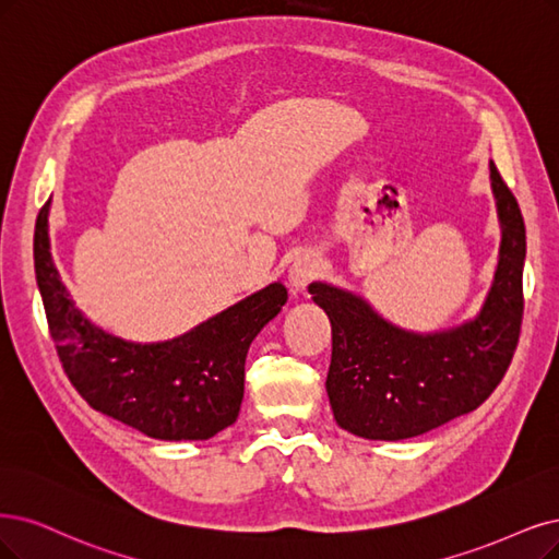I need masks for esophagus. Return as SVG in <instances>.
I'll use <instances>...</instances> for the list:
<instances>
[{
	"label": "esophagus",
	"mask_w": 559,
	"mask_h": 559,
	"mask_svg": "<svg viewBox=\"0 0 559 559\" xmlns=\"http://www.w3.org/2000/svg\"><path fill=\"white\" fill-rule=\"evenodd\" d=\"M320 274V258L316 253H301L293 266H290V285L295 290H304V287L316 281Z\"/></svg>",
	"instance_id": "esophagus-1"
}]
</instances>
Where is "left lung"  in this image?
<instances>
[{"instance_id":"8db88e82","label":"left lung","mask_w":559,"mask_h":559,"mask_svg":"<svg viewBox=\"0 0 559 559\" xmlns=\"http://www.w3.org/2000/svg\"><path fill=\"white\" fill-rule=\"evenodd\" d=\"M502 221L500 264L481 316L442 334L417 336L326 283L308 285L332 322L326 394L341 428L366 440H405L477 409L511 366L525 311V223L490 163Z\"/></svg>"}]
</instances>
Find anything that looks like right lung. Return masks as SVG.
Listing matches in <instances>:
<instances>
[{
    "label": "right lung",
    "mask_w": 559,
    "mask_h": 559,
    "mask_svg": "<svg viewBox=\"0 0 559 559\" xmlns=\"http://www.w3.org/2000/svg\"><path fill=\"white\" fill-rule=\"evenodd\" d=\"M48 206L34 230V269L57 357L94 409L156 440H210L233 426L243 399L248 345L276 318L287 290L272 283L168 343L115 338L82 316L50 255Z\"/></svg>",
    "instance_id": "right-lung-1"
}]
</instances>
